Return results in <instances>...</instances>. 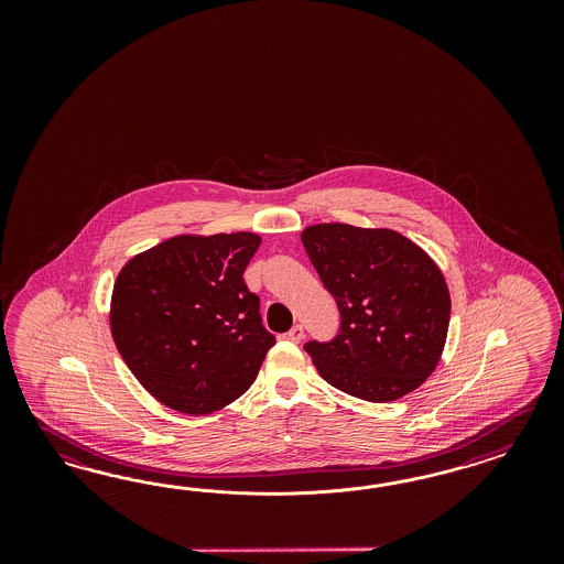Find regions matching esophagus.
Returning <instances> with one entry per match:
<instances>
[{
    "instance_id": "34e87169",
    "label": "esophagus",
    "mask_w": 564,
    "mask_h": 564,
    "mask_svg": "<svg viewBox=\"0 0 564 564\" xmlns=\"http://www.w3.org/2000/svg\"><path fill=\"white\" fill-rule=\"evenodd\" d=\"M288 339L293 343H300L304 339V326L302 325H293L290 328V333H288Z\"/></svg>"
}]
</instances>
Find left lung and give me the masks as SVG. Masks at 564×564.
I'll use <instances>...</instances> for the list:
<instances>
[{
    "label": "left lung",
    "mask_w": 564,
    "mask_h": 564,
    "mask_svg": "<svg viewBox=\"0 0 564 564\" xmlns=\"http://www.w3.org/2000/svg\"><path fill=\"white\" fill-rule=\"evenodd\" d=\"M307 257L341 312L330 343H306L318 375L343 393L389 403L426 382L443 356L451 293L438 264L387 227L316 223Z\"/></svg>",
    "instance_id": "left-lung-1"
}]
</instances>
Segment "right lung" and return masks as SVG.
<instances>
[{"label":"right lung","instance_id":"add662e5","mask_svg":"<svg viewBox=\"0 0 564 564\" xmlns=\"http://www.w3.org/2000/svg\"><path fill=\"white\" fill-rule=\"evenodd\" d=\"M262 238L182 234L130 258L109 306L116 347L170 410L206 415L246 393L274 345L243 271Z\"/></svg>","mask_w":564,"mask_h":564}]
</instances>
